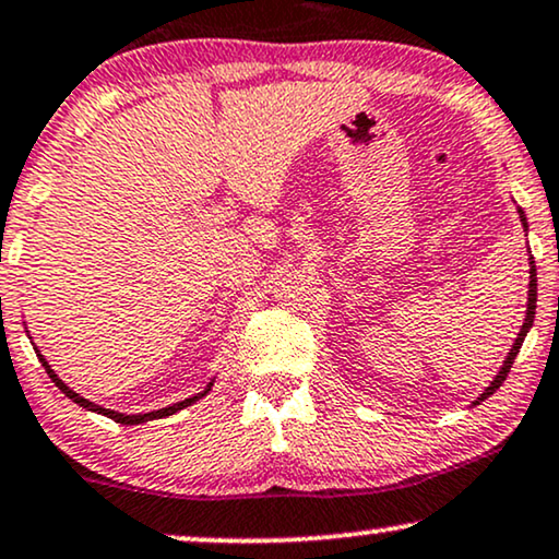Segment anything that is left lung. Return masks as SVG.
<instances>
[{
  "instance_id": "obj_1",
  "label": "left lung",
  "mask_w": 559,
  "mask_h": 559,
  "mask_svg": "<svg viewBox=\"0 0 559 559\" xmlns=\"http://www.w3.org/2000/svg\"><path fill=\"white\" fill-rule=\"evenodd\" d=\"M516 213H519V217H521V226H524V230H528V223H526L524 210L516 207ZM534 313H536V266H534V257H532V251H528V297H526V316H524V325H521V331L516 333V338H513V346L509 349V354H506V359H503L501 369H498V374L492 377L490 385L485 388L483 393L477 395L473 403H469V408H475V405H480L483 401H488V397H490L492 393H496L498 388L503 385L506 377H509V372H511L513 359H516V354H519V349H521V344H524L526 333L532 331V325H534Z\"/></svg>"
}]
</instances>
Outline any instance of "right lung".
<instances>
[{
    "label": "right lung",
    "instance_id": "1",
    "mask_svg": "<svg viewBox=\"0 0 559 559\" xmlns=\"http://www.w3.org/2000/svg\"><path fill=\"white\" fill-rule=\"evenodd\" d=\"M25 333H27V338H31V344H33V336H31V331L25 329ZM33 349H35V354H38V359H40V365L46 367V372H48V377L50 380H53V385L61 390L63 395L69 397V401H74L76 405H82L84 411H92V413H99V416H107V418H112V421H118V424H126V426H135V424H146V421H156V418H166V416H174V413L177 411H182V408H187V405H192V403H198L200 397H205L210 390H213V385H215V377L213 380L207 382L205 385V390H202V393H194L192 397H185V401H179V403H171V405H166V408H158V411H148V413H120V411H112V408H105V405H97V403H92V401H86L84 395H79L74 388H69L67 382L61 380V377L56 374V369L48 365V359L43 357L40 354V349L38 346L33 344Z\"/></svg>",
    "mask_w": 559,
    "mask_h": 559
}]
</instances>
